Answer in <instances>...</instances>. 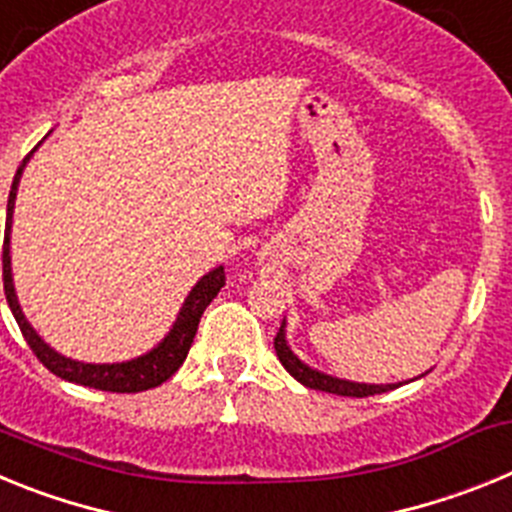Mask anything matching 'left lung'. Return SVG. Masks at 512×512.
Instances as JSON below:
<instances>
[{
  "instance_id": "1",
  "label": "left lung",
  "mask_w": 512,
  "mask_h": 512,
  "mask_svg": "<svg viewBox=\"0 0 512 512\" xmlns=\"http://www.w3.org/2000/svg\"><path fill=\"white\" fill-rule=\"evenodd\" d=\"M274 348H277V356L282 361V366L287 369L297 382H302L310 390L330 392V395H341V397H369V395H382L387 390H395L397 384H359V382H346V379L328 377V374H320L310 366L302 364L292 351H289L287 341H284V325L279 328L277 338H274Z\"/></svg>"
}]
</instances>
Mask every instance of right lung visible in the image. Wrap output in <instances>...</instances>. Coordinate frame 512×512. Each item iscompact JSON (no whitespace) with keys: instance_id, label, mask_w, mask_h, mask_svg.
Segmentation results:
<instances>
[{"instance_id":"add662e5","label":"right lung","mask_w":512,"mask_h":512,"mask_svg":"<svg viewBox=\"0 0 512 512\" xmlns=\"http://www.w3.org/2000/svg\"><path fill=\"white\" fill-rule=\"evenodd\" d=\"M33 153V151H30ZM27 153L22 158L20 169L15 174V182L9 189L7 200V225H4V246H2V279H4V295H7V305L15 315L17 325H20L22 336H25L27 346L33 348V354L38 356L40 364L53 372L56 377L66 379V382L81 384V387H94V390L102 392H143L164 384L171 374L184 364L189 354V346H192L194 336H197V325H200L202 312L217 297L220 287L225 284V269L217 266L210 274L197 282V287L189 292L187 302H184L179 318H176L174 328H171L169 336L153 348L151 354L140 356V359L125 361V364H81V361H71L66 356L56 354L48 343L40 341V336L30 328V323L25 320L20 310V302H17L15 287H12V269H9V228H12V210H15V197H17V184H20L22 169H25Z\"/></svg>"}]
</instances>
